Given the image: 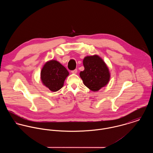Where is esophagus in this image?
<instances>
[{"instance_id":"esophagus-1","label":"esophagus","mask_w":153,"mask_h":153,"mask_svg":"<svg viewBox=\"0 0 153 153\" xmlns=\"http://www.w3.org/2000/svg\"><path fill=\"white\" fill-rule=\"evenodd\" d=\"M71 72H72V74H76V73H77V69H75V70H73V71H71Z\"/></svg>"}]
</instances>
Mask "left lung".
I'll return each instance as SVG.
<instances>
[{"mask_svg":"<svg viewBox=\"0 0 153 153\" xmlns=\"http://www.w3.org/2000/svg\"><path fill=\"white\" fill-rule=\"evenodd\" d=\"M84 70L79 73L84 84L90 90L97 92L106 86L110 73L103 59L97 55L85 56L83 60Z\"/></svg>","mask_w":153,"mask_h":153,"instance_id":"1","label":"left lung"}]
</instances>
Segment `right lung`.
Segmentation results:
<instances>
[{
  "instance_id": "right-lung-1",
  "label": "right lung",
  "mask_w": 153,
  "mask_h": 153,
  "mask_svg": "<svg viewBox=\"0 0 153 153\" xmlns=\"http://www.w3.org/2000/svg\"><path fill=\"white\" fill-rule=\"evenodd\" d=\"M68 75L67 69L56 60L46 62L41 72L42 84L52 92H56L62 88Z\"/></svg>"
}]
</instances>
